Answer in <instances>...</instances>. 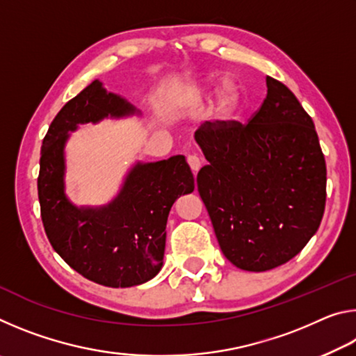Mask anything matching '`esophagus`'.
<instances>
[{"mask_svg":"<svg viewBox=\"0 0 356 356\" xmlns=\"http://www.w3.org/2000/svg\"><path fill=\"white\" fill-rule=\"evenodd\" d=\"M186 163H188V166L191 168L193 172H197V171H200V168L202 166L201 159L197 155H195V154H191V155L186 156Z\"/></svg>","mask_w":356,"mask_h":356,"instance_id":"34e87169","label":"esophagus"}]
</instances>
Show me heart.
I'll return each mask as SVG.
<instances>
[{
    "label": "heart",
    "mask_w": 356,
    "mask_h": 356,
    "mask_svg": "<svg viewBox=\"0 0 356 356\" xmlns=\"http://www.w3.org/2000/svg\"><path fill=\"white\" fill-rule=\"evenodd\" d=\"M215 83L212 80H201L193 83L190 86V91L196 95V97H204L212 92ZM240 100H242V89L238 84L232 80H226L221 84L218 97H216L215 104V114L220 119L231 118L234 113L238 110Z\"/></svg>",
    "instance_id": "heart-1"
}]
</instances>
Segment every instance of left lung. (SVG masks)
I'll list each match as a JSON object with an SVG mask.
<instances>
[{"mask_svg":"<svg viewBox=\"0 0 356 356\" xmlns=\"http://www.w3.org/2000/svg\"><path fill=\"white\" fill-rule=\"evenodd\" d=\"M248 124L213 120L195 140L209 163L197 191L227 261L267 272L305 248L321 226L327 165L314 122L286 84L272 76Z\"/></svg>","mask_w":356,"mask_h":356,"instance_id":"1","label":"left lung"}]
</instances>
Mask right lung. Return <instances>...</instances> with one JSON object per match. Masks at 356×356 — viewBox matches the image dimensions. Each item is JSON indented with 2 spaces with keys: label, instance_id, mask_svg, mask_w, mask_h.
I'll return each instance as SVG.
<instances>
[{
  "label": "right lung",
  "instance_id": "obj_1",
  "mask_svg": "<svg viewBox=\"0 0 356 356\" xmlns=\"http://www.w3.org/2000/svg\"><path fill=\"white\" fill-rule=\"evenodd\" d=\"M138 113L99 80L69 100L53 119L40 150L38 191L47 237L75 272L106 287L143 284L160 272L166 221L174 201L195 190L184 155L136 163L111 202L76 207L64 191V147L80 124Z\"/></svg>",
  "mask_w": 356,
  "mask_h": 356
}]
</instances>
